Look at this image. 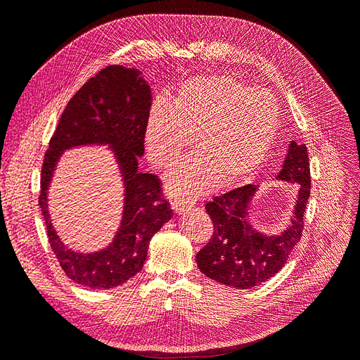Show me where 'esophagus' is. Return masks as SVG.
Segmentation results:
<instances>
[{"label":"esophagus","mask_w":360,"mask_h":360,"mask_svg":"<svg viewBox=\"0 0 360 360\" xmlns=\"http://www.w3.org/2000/svg\"><path fill=\"white\" fill-rule=\"evenodd\" d=\"M172 210L174 212H176V213H183V212H186V210H189L191 209V207H192V202H189V201H184V200H174L172 202Z\"/></svg>","instance_id":"esophagus-1"}]
</instances>
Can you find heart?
Listing matches in <instances>:
<instances>
[{
	"label": "heart",
	"instance_id": "1",
	"mask_svg": "<svg viewBox=\"0 0 360 360\" xmlns=\"http://www.w3.org/2000/svg\"><path fill=\"white\" fill-rule=\"evenodd\" d=\"M279 127V108L264 90L226 75H204L184 82L172 102L158 101L146 126V147L158 169L169 171L191 141L198 156L172 174L171 191L192 197L245 181L269 156Z\"/></svg>",
	"mask_w": 360,
	"mask_h": 360
}]
</instances>
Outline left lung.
Listing matches in <instances>:
<instances>
[{
    "label": "left lung",
    "instance_id": "8db88e82",
    "mask_svg": "<svg viewBox=\"0 0 360 360\" xmlns=\"http://www.w3.org/2000/svg\"><path fill=\"white\" fill-rule=\"evenodd\" d=\"M278 180L299 184L291 225L278 236H266L249 222V204L255 184H245L205 204L213 222V236L197 254L205 276L237 290L252 288L274 278L285 266L303 233V214L311 193L309 158L304 144L291 141Z\"/></svg>",
    "mask_w": 360,
    "mask_h": 360
}]
</instances>
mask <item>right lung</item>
Returning a JSON list of instances; mask_svg holds the SVG:
<instances>
[{
	"label": "right lung",
	"instance_id": "obj_1",
	"mask_svg": "<svg viewBox=\"0 0 360 360\" xmlns=\"http://www.w3.org/2000/svg\"><path fill=\"white\" fill-rule=\"evenodd\" d=\"M139 75L115 64L86 81L64 108L43 159L39 204L51 248L66 275L89 288H112L135 276L151 237L172 216L159 177L138 172L151 106L150 85ZM90 143H106L115 151L125 181V210L113 243L99 253L81 255L64 247L53 230L47 189L63 150Z\"/></svg>",
	"mask_w": 360,
	"mask_h": 360
}]
</instances>
